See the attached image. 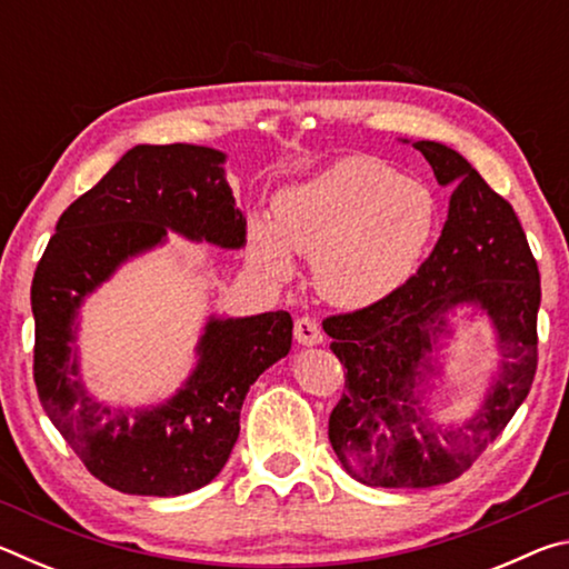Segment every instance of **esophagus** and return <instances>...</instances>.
I'll return each mask as SVG.
<instances>
[{"mask_svg":"<svg viewBox=\"0 0 569 569\" xmlns=\"http://www.w3.org/2000/svg\"><path fill=\"white\" fill-rule=\"evenodd\" d=\"M293 336H296V341L303 346H316L323 341L321 326H319V321L311 319V316H301V319H296Z\"/></svg>","mask_w":569,"mask_h":569,"instance_id":"obj_1","label":"esophagus"}]
</instances>
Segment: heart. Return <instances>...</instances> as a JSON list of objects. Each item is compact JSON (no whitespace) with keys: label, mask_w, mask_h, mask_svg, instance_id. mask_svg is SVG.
Instances as JSON below:
<instances>
[{"label":"heart","mask_w":569,"mask_h":569,"mask_svg":"<svg viewBox=\"0 0 569 569\" xmlns=\"http://www.w3.org/2000/svg\"><path fill=\"white\" fill-rule=\"evenodd\" d=\"M439 226L427 182L403 178L387 162L349 156L276 198L273 226L250 220L248 256L283 283L293 256L313 258V283L343 308L379 303L409 281Z\"/></svg>","instance_id":"obj_1"}]
</instances>
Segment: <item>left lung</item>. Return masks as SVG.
Wrapping results in <instances>:
<instances>
[{
	"instance_id": "8db88e82",
	"label": "left lung",
	"mask_w": 569,
	"mask_h": 569,
	"mask_svg": "<svg viewBox=\"0 0 569 569\" xmlns=\"http://www.w3.org/2000/svg\"><path fill=\"white\" fill-rule=\"evenodd\" d=\"M413 148L439 186H455L435 250L397 293L323 321L346 377L329 439L343 469L369 487L421 489L465 475L502 435L537 371L542 291L517 213L457 150L431 140ZM465 302L490 316L503 366L476 417L445 430L422 411L420 381L446 316Z\"/></svg>"
}]
</instances>
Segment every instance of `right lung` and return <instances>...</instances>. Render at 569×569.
Instances as JSON below:
<instances>
[{
    "label": "right lung",
    "mask_w": 569,
    "mask_h": 569,
    "mask_svg": "<svg viewBox=\"0 0 569 569\" xmlns=\"http://www.w3.org/2000/svg\"><path fill=\"white\" fill-rule=\"evenodd\" d=\"M226 156L200 146H138L57 220L32 281L34 383L47 417L92 477L124 495L178 497L218 477L261 373L291 351L286 311L210 319L198 363L170 401L122 411L80 383L74 316L128 258L168 230L220 248L246 243V218L223 176Z\"/></svg>",
    "instance_id": "obj_1"
}]
</instances>
